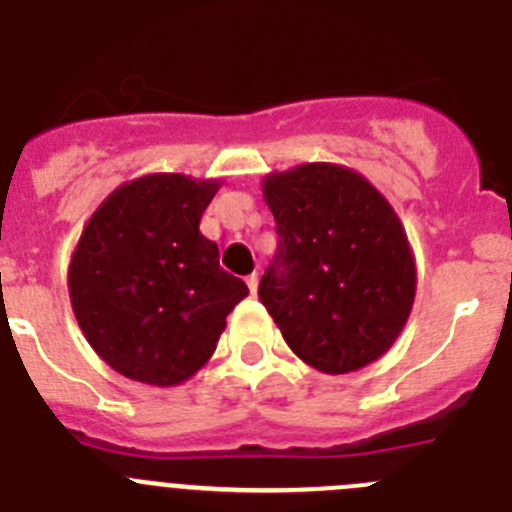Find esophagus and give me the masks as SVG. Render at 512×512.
Here are the masks:
<instances>
[{
  "mask_svg": "<svg viewBox=\"0 0 512 512\" xmlns=\"http://www.w3.org/2000/svg\"><path fill=\"white\" fill-rule=\"evenodd\" d=\"M246 284H248V289H251V295H256V292H259V274L253 271L251 277L246 279Z\"/></svg>",
  "mask_w": 512,
  "mask_h": 512,
  "instance_id": "1",
  "label": "esophagus"
}]
</instances>
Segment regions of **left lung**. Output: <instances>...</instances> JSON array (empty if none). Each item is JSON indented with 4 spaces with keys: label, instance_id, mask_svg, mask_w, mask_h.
I'll use <instances>...</instances> for the list:
<instances>
[{
    "label": "left lung",
    "instance_id": "8db88e82",
    "mask_svg": "<svg viewBox=\"0 0 512 512\" xmlns=\"http://www.w3.org/2000/svg\"><path fill=\"white\" fill-rule=\"evenodd\" d=\"M279 251L259 297L287 346L323 374L382 359L410 318L415 253L395 207L364 174L300 164L261 182Z\"/></svg>",
    "mask_w": 512,
    "mask_h": 512
}]
</instances>
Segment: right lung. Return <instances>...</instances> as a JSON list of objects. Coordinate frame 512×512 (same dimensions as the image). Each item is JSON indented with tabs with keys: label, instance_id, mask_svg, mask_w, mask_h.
<instances>
[{
	"label": "right lung",
	"instance_id": "add662e5",
	"mask_svg": "<svg viewBox=\"0 0 512 512\" xmlns=\"http://www.w3.org/2000/svg\"><path fill=\"white\" fill-rule=\"evenodd\" d=\"M220 179L143 174L92 212L69 261L76 323L104 364L151 387L187 382L248 295L200 233Z\"/></svg>",
	"mask_w": 512,
	"mask_h": 512
}]
</instances>
